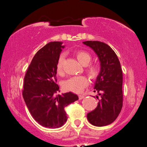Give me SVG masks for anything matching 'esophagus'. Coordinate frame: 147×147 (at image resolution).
I'll list each match as a JSON object with an SVG mask.
<instances>
[{"instance_id": "esophagus-1", "label": "esophagus", "mask_w": 147, "mask_h": 147, "mask_svg": "<svg viewBox=\"0 0 147 147\" xmlns=\"http://www.w3.org/2000/svg\"><path fill=\"white\" fill-rule=\"evenodd\" d=\"M84 96H83V95H81V94H80V95H79V96H78V98H79V100H82V98H84Z\"/></svg>"}]
</instances>
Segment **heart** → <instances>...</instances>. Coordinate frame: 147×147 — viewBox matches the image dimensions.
I'll use <instances>...</instances> for the list:
<instances>
[{
  "mask_svg": "<svg viewBox=\"0 0 147 147\" xmlns=\"http://www.w3.org/2000/svg\"><path fill=\"white\" fill-rule=\"evenodd\" d=\"M75 56L80 63L84 66L87 65L92 59V56L90 55V54L85 51L80 50L76 51L75 53ZM63 57L61 56L60 57L57 63V71L59 74L63 73ZM86 71L90 78L95 79L98 77L100 73V68L99 65H96V64H90L86 67ZM88 79L85 76H73V77L70 78L69 79L66 80L63 86L66 90L78 93V92H81L88 85Z\"/></svg>",
  "mask_w": 147,
  "mask_h": 147,
  "instance_id": "heart-1",
  "label": "heart"
}]
</instances>
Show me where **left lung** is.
<instances>
[{"mask_svg":"<svg viewBox=\"0 0 147 147\" xmlns=\"http://www.w3.org/2000/svg\"><path fill=\"white\" fill-rule=\"evenodd\" d=\"M83 44L89 47L98 56L100 73L94 83V92L100 99L96 108L87 114V119L96 127H104L114 122L123 107V72L115 51L100 41L88 40ZM98 98V96H96Z\"/></svg>","mask_w":147,"mask_h":147,"instance_id":"obj_1","label":"left lung"}]
</instances>
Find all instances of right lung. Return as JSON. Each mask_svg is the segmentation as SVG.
I'll list each match as a JSON object with an SVG mask.
<instances>
[{"instance_id": "1", "label": "right lung", "mask_w": 147, "mask_h": 147, "mask_svg": "<svg viewBox=\"0 0 147 147\" xmlns=\"http://www.w3.org/2000/svg\"><path fill=\"white\" fill-rule=\"evenodd\" d=\"M63 42H51L33 57L24 78L22 96L28 111L42 127L56 129L67 121L65 107L77 100L76 94L60 92L57 84V65L65 46Z\"/></svg>"}]
</instances>
